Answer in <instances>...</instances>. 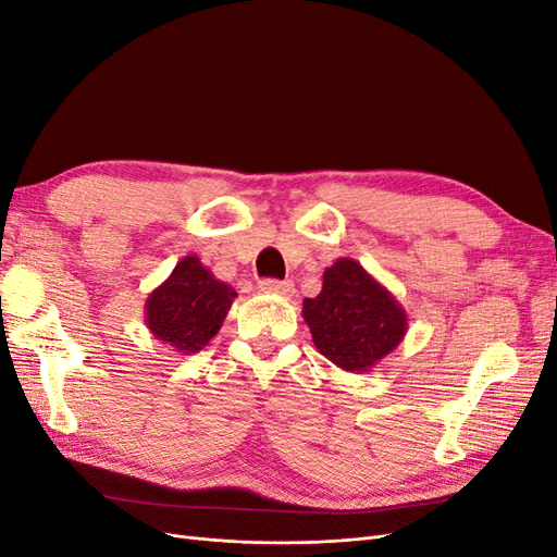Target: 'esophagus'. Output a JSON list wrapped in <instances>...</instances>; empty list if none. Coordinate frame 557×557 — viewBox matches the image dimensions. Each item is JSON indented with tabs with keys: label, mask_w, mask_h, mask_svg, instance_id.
Returning a JSON list of instances; mask_svg holds the SVG:
<instances>
[{
	"label": "esophagus",
	"mask_w": 557,
	"mask_h": 557,
	"mask_svg": "<svg viewBox=\"0 0 557 557\" xmlns=\"http://www.w3.org/2000/svg\"><path fill=\"white\" fill-rule=\"evenodd\" d=\"M258 288H260L262 293H272V295H283V297H290V295H293V290H295V285H293V281H281V278H262V281L258 283Z\"/></svg>",
	"instance_id": "34e87169"
}]
</instances>
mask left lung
<instances>
[{
    "instance_id": "8db88e82",
    "label": "left lung",
    "mask_w": 557,
    "mask_h": 557,
    "mask_svg": "<svg viewBox=\"0 0 557 557\" xmlns=\"http://www.w3.org/2000/svg\"><path fill=\"white\" fill-rule=\"evenodd\" d=\"M313 344L346 372H367L407 332V313L356 260H336L323 274V290L305 299Z\"/></svg>"
}]
</instances>
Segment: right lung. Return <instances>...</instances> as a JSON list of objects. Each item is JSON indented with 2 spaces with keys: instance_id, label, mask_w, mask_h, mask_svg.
I'll list each match as a JSON object with an SVG mask.
<instances>
[{
  "instance_id": "obj_1",
  "label": "right lung",
  "mask_w": 557,
  "mask_h": 557,
  "mask_svg": "<svg viewBox=\"0 0 557 557\" xmlns=\"http://www.w3.org/2000/svg\"><path fill=\"white\" fill-rule=\"evenodd\" d=\"M234 297V288L215 281L197 258H185L148 297L146 323L160 342L190 356L221 330Z\"/></svg>"
}]
</instances>
